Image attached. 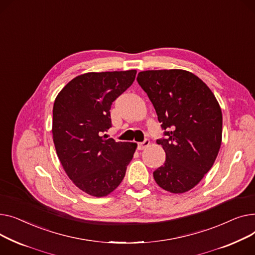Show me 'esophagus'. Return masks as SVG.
<instances>
[{
  "label": "esophagus",
  "instance_id": "obj_1",
  "mask_svg": "<svg viewBox=\"0 0 255 255\" xmlns=\"http://www.w3.org/2000/svg\"><path fill=\"white\" fill-rule=\"evenodd\" d=\"M149 144H150V141H149V139H145L143 142L138 143V149H139V150H143V149L146 148Z\"/></svg>",
  "mask_w": 255,
  "mask_h": 255
}]
</instances>
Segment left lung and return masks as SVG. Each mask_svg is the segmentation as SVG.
<instances>
[{"instance_id":"left-lung-1","label":"left lung","mask_w":255,"mask_h":255,"mask_svg":"<svg viewBox=\"0 0 255 255\" xmlns=\"http://www.w3.org/2000/svg\"><path fill=\"white\" fill-rule=\"evenodd\" d=\"M137 81L151 101L166 152L153 172L164 190L182 193L196 186L217 157L222 137V113L213 93L199 77L184 70H152Z\"/></svg>"}]
</instances>
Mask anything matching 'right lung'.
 <instances>
[{
  "label": "right lung",
  "mask_w": 255,
  "mask_h": 255,
  "mask_svg": "<svg viewBox=\"0 0 255 255\" xmlns=\"http://www.w3.org/2000/svg\"><path fill=\"white\" fill-rule=\"evenodd\" d=\"M137 71L86 73L71 80L53 105L52 133L57 156L84 192L105 197L125 178L137 144L102 134L112 127V103L132 84Z\"/></svg>",
  "instance_id": "add662e5"
}]
</instances>
